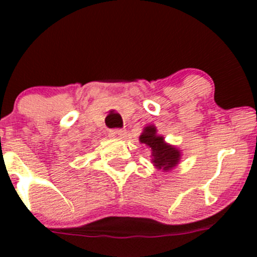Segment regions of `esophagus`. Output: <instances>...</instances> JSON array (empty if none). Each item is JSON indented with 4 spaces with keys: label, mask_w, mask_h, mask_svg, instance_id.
Segmentation results:
<instances>
[{
    "label": "esophagus",
    "mask_w": 257,
    "mask_h": 257,
    "mask_svg": "<svg viewBox=\"0 0 257 257\" xmlns=\"http://www.w3.org/2000/svg\"><path fill=\"white\" fill-rule=\"evenodd\" d=\"M126 136V132L123 129H114V131L109 132V137L114 139H123Z\"/></svg>",
    "instance_id": "esophagus-1"
}]
</instances>
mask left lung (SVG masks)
<instances>
[{"label": "left lung", "mask_w": 257, "mask_h": 257, "mask_svg": "<svg viewBox=\"0 0 257 257\" xmlns=\"http://www.w3.org/2000/svg\"><path fill=\"white\" fill-rule=\"evenodd\" d=\"M139 142L150 149L152 163L157 169L169 172L180 163V150L175 145L167 143L164 137L158 134V129L154 124L144 126L143 133L139 137Z\"/></svg>", "instance_id": "8db88e82"}]
</instances>
